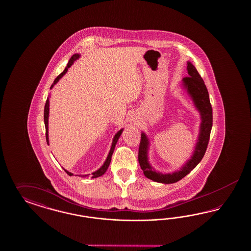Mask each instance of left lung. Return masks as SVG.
Here are the masks:
<instances>
[{"label":"left lung","mask_w":251,"mask_h":251,"mask_svg":"<svg viewBox=\"0 0 251 251\" xmlns=\"http://www.w3.org/2000/svg\"><path fill=\"white\" fill-rule=\"evenodd\" d=\"M187 69L189 76L183 78V84L188 93L190 94L192 100L194 101V104L201 112V123L197 145L195 147L193 155L191 156V159L189 160L179 171L172 174H162L159 172H155L148 162L147 151L149 142L145 133H143L141 136L138 152L139 164L142 170L144 171L145 176L155 182L171 184L182 179L185 176L188 175L201 161L205 154L206 149L209 144L210 134L213 127V108L209 99L208 90L206 88L203 79L201 77L196 68L190 61L188 62Z\"/></svg>","instance_id":"1"}]
</instances>
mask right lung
Segmentation results:
<instances>
[{"mask_svg":"<svg viewBox=\"0 0 251 251\" xmlns=\"http://www.w3.org/2000/svg\"><path fill=\"white\" fill-rule=\"evenodd\" d=\"M79 57H80V56H79V54H75V55H73V56H72V58L70 59L68 64H67V66H66V68L64 69V71L61 73V75H59L57 76V78L54 80L53 84H51L50 88H52L54 84H56V83L61 79V77L67 73L68 68L71 67V65L74 63V61H76ZM49 106H50V100H49V98H48V99H47V101H46L45 107H44V122H45L46 140H47V143H48V144H49V134H48V129H48V121H49V109H50ZM122 129H121L120 131H118V132L116 133V135L114 136V139H113V142H112L111 148H110V151H109V153H108V155H107V158H106V161H105L104 165H103L102 167H100L99 170H97L96 172L92 173V178H95V177H98V176H100L104 175V174H105V172H106L107 167H108L109 164H110L111 156H112L113 152H114L115 146H116V144H117V142H118L119 138H120V136L122 135ZM64 171H65L69 176H73V174H72L71 172H68L67 170H65V169H64ZM80 176H87V175H82Z\"/></svg>","mask_w":251,"mask_h":251,"instance_id":"obj_1","label":"right lung"}]
</instances>
